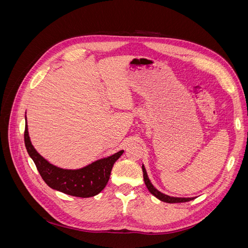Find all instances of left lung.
Returning <instances> with one entry per match:
<instances>
[{"instance_id": "left-lung-1", "label": "left lung", "mask_w": 248, "mask_h": 248, "mask_svg": "<svg viewBox=\"0 0 248 248\" xmlns=\"http://www.w3.org/2000/svg\"><path fill=\"white\" fill-rule=\"evenodd\" d=\"M141 169H142V174H144V181H145L147 188L149 189L150 192L153 194L154 197H156L158 200H160L162 202H170V204H172V202H189V201L193 200V198H174V197H170V196H167V194H164V193L158 191L152 185L151 181L149 180L145 167L142 166Z\"/></svg>"}]
</instances>
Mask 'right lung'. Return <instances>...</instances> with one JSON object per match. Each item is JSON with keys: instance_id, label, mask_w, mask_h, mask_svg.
<instances>
[{"instance_id": "right-lung-1", "label": "right lung", "mask_w": 248, "mask_h": 248, "mask_svg": "<svg viewBox=\"0 0 248 248\" xmlns=\"http://www.w3.org/2000/svg\"><path fill=\"white\" fill-rule=\"evenodd\" d=\"M25 145L43 181L50 188L78 198H90L98 194L108 184L114 163L124 152L121 150L107 158L98 159L78 170H65L49 163L36 151L30 140L27 124Z\"/></svg>"}]
</instances>
